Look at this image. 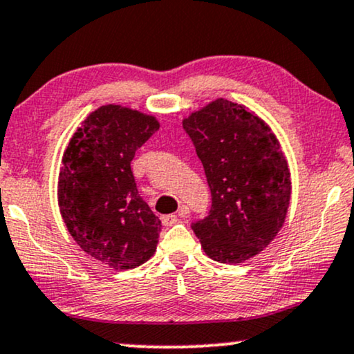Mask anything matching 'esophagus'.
<instances>
[{"label":"esophagus","mask_w":354,"mask_h":354,"mask_svg":"<svg viewBox=\"0 0 354 354\" xmlns=\"http://www.w3.org/2000/svg\"><path fill=\"white\" fill-rule=\"evenodd\" d=\"M186 214H189V209L183 205V207L180 209V214H178V216H174V214H169V216H163V217H162L163 225H167V227L174 225V223L180 221V217H185Z\"/></svg>","instance_id":"obj_1"}]
</instances>
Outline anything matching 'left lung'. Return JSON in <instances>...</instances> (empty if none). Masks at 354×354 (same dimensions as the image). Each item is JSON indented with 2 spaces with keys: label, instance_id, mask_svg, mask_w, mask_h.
Segmentation results:
<instances>
[{
  "label": "left lung",
  "instance_id": "1",
  "mask_svg": "<svg viewBox=\"0 0 354 354\" xmlns=\"http://www.w3.org/2000/svg\"><path fill=\"white\" fill-rule=\"evenodd\" d=\"M183 127L212 196L209 216L192 230L209 258L243 263L274 240L288 214L290 173L279 142L265 120L222 97L191 113Z\"/></svg>",
  "mask_w": 354,
  "mask_h": 354
}]
</instances>
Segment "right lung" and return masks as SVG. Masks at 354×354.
<instances>
[{
  "label": "right lung",
  "instance_id": "add662e5",
  "mask_svg": "<svg viewBox=\"0 0 354 354\" xmlns=\"http://www.w3.org/2000/svg\"><path fill=\"white\" fill-rule=\"evenodd\" d=\"M160 129L153 115L101 106L77 129L58 174V207L83 252L114 270L153 257L162 222L138 196L131 162Z\"/></svg>",
  "mask_w": 354,
  "mask_h": 354
}]
</instances>
